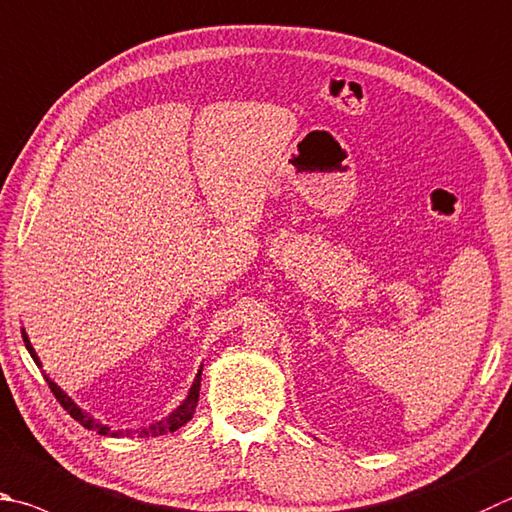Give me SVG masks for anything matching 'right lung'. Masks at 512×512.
Returning a JSON list of instances; mask_svg holds the SVG:
<instances>
[{
	"instance_id": "add662e5",
	"label": "right lung",
	"mask_w": 512,
	"mask_h": 512,
	"mask_svg": "<svg viewBox=\"0 0 512 512\" xmlns=\"http://www.w3.org/2000/svg\"><path fill=\"white\" fill-rule=\"evenodd\" d=\"M22 338H24L26 349H29V353H31V358L35 360V365L42 367V362H40V358H37V353H35L31 340H29V336H26L24 329H22ZM201 371H203V367L197 371V376H194V383L190 387L188 396H185V401L179 407H176V410H172L165 418H161V421H156V423L147 425V427H141V430H114V427H109V425H105L102 421H98L96 416H91L89 412H85V410H82V407H78L76 403H73L71 398L64 394L62 389L55 385L49 376H46V383H49L53 396L58 398L64 410H67L73 418H76V421L82 427H87V430H94V432H98L102 436H138V439H145V436H161V434H167V432H176V430H179V427H183L185 423L190 421L194 410H197V403H199Z\"/></svg>"
}]
</instances>
